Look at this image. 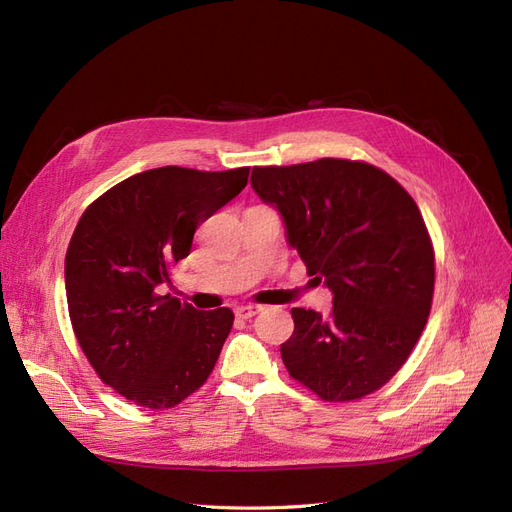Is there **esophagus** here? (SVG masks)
<instances>
[{
	"label": "esophagus",
	"instance_id": "1",
	"mask_svg": "<svg viewBox=\"0 0 512 512\" xmlns=\"http://www.w3.org/2000/svg\"><path fill=\"white\" fill-rule=\"evenodd\" d=\"M257 312H261V306H238L236 308V316L238 318H253Z\"/></svg>",
	"mask_w": 512,
	"mask_h": 512
}]
</instances>
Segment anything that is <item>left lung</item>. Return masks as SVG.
<instances>
[{"mask_svg": "<svg viewBox=\"0 0 512 512\" xmlns=\"http://www.w3.org/2000/svg\"><path fill=\"white\" fill-rule=\"evenodd\" d=\"M251 185L276 206L308 274L333 293L327 316L293 308L282 363L329 403L380 390L426 327L434 249L407 189L361 160L255 166Z\"/></svg>", "mask_w": 512, "mask_h": 512, "instance_id": "8db88e82", "label": "left lung"}]
</instances>
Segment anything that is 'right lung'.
Here are the masks:
<instances>
[{
  "instance_id": "right-lung-1",
  "label": "right lung",
  "mask_w": 512,
  "mask_h": 512,
  "mask_svg": "<svg viewBox=\"0 0 512 512\" xmlns=\"http://www.w3.org/2000/svg\"><path fill=\"white\" fill-rule=\"evenodd\" d=\"M246 181L249 166L151 168L107 189L75 225L65 255L73 333L103 384L139 407H175L213 373L234 312H198L156 289Z\"/></svg>"
}]
</instances>
